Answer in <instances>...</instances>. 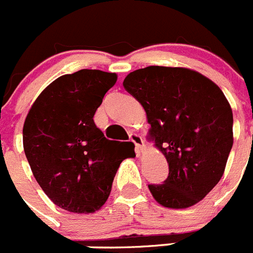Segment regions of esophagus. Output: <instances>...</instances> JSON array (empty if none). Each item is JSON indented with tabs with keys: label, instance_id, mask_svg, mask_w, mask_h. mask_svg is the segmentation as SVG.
Wrapping results in <instances>:
<instances>
[{
	"label": "esophagus",
	"instance_id": "34e87169",
	"mask_svg": "<svg viewBox=\"0 0 253 253\" xmlns=\"http://www.w3.org/2000/svg\"><path fill=\"white\" fill-rule=\"evenodd\" d=\"M129 139H130V142H133L135 144V153L136 155H140L143 153V149H144V140L139 134L131 133L129 135Z\"/></svg>",
	"mask_w": 253,
	"mask_h": 253
}]
</instances>
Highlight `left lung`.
I'll use <instances>...</instances> for the list:
<instances>
[{"instance_id": "8db88e82", "label": "left lung", "mask_w": 253, "mask_h": 253, "mask_svg": "<svg viewBox=\"0 0 253 253\" xmlns=\"http://www.w3.org/2000/svg\"><path fill=\"white\" fill-rule=\"evenodd\" d=\"M123 86L142 104L149 135L169 166L163 184H149L155 201L187 208L219 182L233 144V115L213 81L184 68L148 66L133 71Z\"/></svg>"}]
</instances>
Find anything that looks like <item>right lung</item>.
Masks as SVG:
<instances>
[{
    "label": "right lung",
    "instance_id": "add662e5",
    "mask_svg": "<svg viewBox=\"0 0 253 253\" xmlns=\"http://www.w3.org/2000/svg\"><path fill=\"white\" fill-rule=\"evenodd\" d=\"M115 83L117 74L100 70L60 76L39 95L25 120L24 150L34 177L62 210L98 211L126 158L92 119Z\"/></svg>",
    "mask_w": 253,
    "mask_h": 253
}]
</instances>
